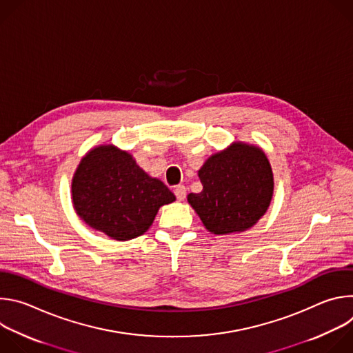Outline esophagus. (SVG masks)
<instances>
[{"label": "esophagus", "mask_w": 353, "mask_h": 353, "mask_svg": "<svg viewBox=\"0 0 353 353\" xmlns=\"http://www.w3.org/2000/svg\"><path fill=\"white\" fill-rule=\"evenodd\" d=\"M174 195H176V198H177L179 201H183V199L185 198V195H187V190H185V187H184L183 184L176 185V187H174Z\"/></svg>", "instance_id": "34e87169"}]
</instances>
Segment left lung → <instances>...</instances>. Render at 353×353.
I'll use <instances>...</instances> for the list:
<instances>
[{
    "instance_id": "left-lung-1",
    "label": "left lung",
    "mask_w": 353,
    "mask_h": 353,
    "mask_svg": "<svg viewBox=\"0 0 353 353\" xmlns=\"http://www.w3.org/2000/svg\"><path fill=\"white\" fill-rule=\"evenodd\" d=\"M203 191L187 199L215 234L241 232L259 222L270 207L274 177L261 149L233 143L212 155L198 172Z\"/></svg>"
}]
</instances>
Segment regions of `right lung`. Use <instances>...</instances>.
Returning a JSON list of instances; mask_svg holds the SVG:
<instances>
[{
    "label": "right lung",
    "instance_id": "1",
    "mask_svg": "<svg viewBox=\"0 0 353 353\" xmlns=\"http://www.w3.org/2000/svg\"><path fill=\"white\" fill-rule=\"evenodd\" d=\"M174 199L161 180L149 177L130 154L113 145L92 149L72 179V203L79 218L114 240L145 233L158 210Z\"/></svg>",
    "mask_w": 353,
    "mask_h": 353
}]
</instances>
